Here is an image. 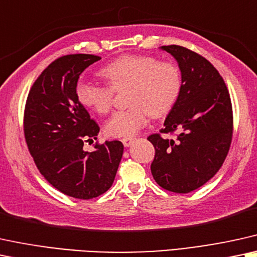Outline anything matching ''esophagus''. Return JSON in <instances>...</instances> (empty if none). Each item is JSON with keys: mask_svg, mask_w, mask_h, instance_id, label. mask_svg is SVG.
<instances>
[{"mask_svg": "<svg viewBox=\"0 0 257 257\" xmlns=\"http://www.w3.org/2000/svg\"><path fill=\"white\" fill-rule=\"evenodd\" d=\"M134 138L133 136H125V138L122 139V144L124 145V147H131L133 145V142H134Z\"/></svg>", "mask_w": 257, "mask_h": 257, "instance_id": "34e87169", "label": "esophagus"}]
</instances>
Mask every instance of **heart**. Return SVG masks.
I'll list each match as a JSON object with an SVG mask.
<instances>
[{"mask_svg":"<svg viewBox=\"0 0 257 257\" xmlns=\"http://www.w3.org/2000/svg\"><path fill=\"white\" fill-rule=\"evenodd\" d=\"M99 74L109 86L79 82L76 95L80 104L104 115L112 105L113 91L128 90L125 102L129 108L115 112L105 123V133L113 138L135 134L147 123L148 115L153 118L167 115L183 89L180 67L151 56H122L103 67Z\"/></svg>","mask_w":257,"mask_h":257,"instance_id":"obj_1","label":"heart"}]
</instances>
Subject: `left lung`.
I'll return each mask as SVG.
<instances>
[{"label": "left lung", "instance_id": "8db88e82", "mask_svg": "<svg viewBox=\"0 0 257 257\" xmlns=\"http://www.w3.org/2000/svg\"><path fill=\"white\" fill-rule=\"evenodd\" d=\"M177 60L183 89L161 133L148 136L155 148L153 178L165 190L188 193L203 186L222 167L232 139V106L223 78L212 64L183 46H161Z\"/></svg>", "mask_w": 257, "mask_h": 257}]
</instances>
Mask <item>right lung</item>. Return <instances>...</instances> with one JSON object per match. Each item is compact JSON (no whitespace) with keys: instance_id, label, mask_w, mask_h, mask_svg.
<instances>
[{"instance_id":"add662e5","label":"right lung","mask_w":257,"mask_h":257,"mask_svg":"<svg viewBox=\"0 0 257 257\" xmlns=\"http://www.w3.org/2000/svg\"><path fill=\"white\" fill-rule=\"evenodd\" d=\"M100 59L92 54L58 58L42 71L27 97L25 139L38 170L69 197L92 199L111 187L123 155L121 141L96 144L99 126L80 104L76 87L80 73Z\"/></svg>"}]
</instances>
